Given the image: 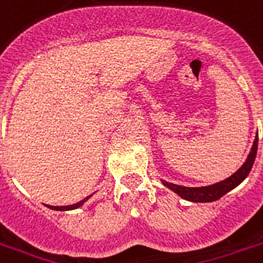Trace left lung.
Returning a JSON list of instances; mask_svg holds the SVG:
<instances>
[{
	"label": "left lung",
	"mask_w": 263,
	"mask_h": 263,
	"mask_svg": "<svg viewBox=\"0 0 263 263\" xmlns=\"http://www.w3.org/2000/svg\"><path fill=\"white\" fill-rule=\"evenodd\" d=\"M256 150H258V134H256V138L254 140L251 152L248 154L247 160L244 161L243 165L238 168L233 175H230L225 180H220V182L214 183V185L201 186V187H186V186L175 185V183H171V182H167V180H161V182H163L164 186H167L168 189L175 192L178 196L185 198L187 201H193V203H211V201L219 200L222 196H225L228 192L233 190L236 186L240 185L247 178L250 171H251L252 165H254V161H255Z\"/></svg>",
	"instance_id": "left-lung-1"
}]
</instances>
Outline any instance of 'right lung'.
<instances>
[{
    "label": "right lung",
    "instance_id": "1",
    "mask_svg": "<svg viewBox=\"0 0 263 263\" xmlns=\"http://www.w3.org/2000/svg\"><path fill=\"white\" fill-rule=\"evenodd\" d=\"M91 197V196H88V197H85L84 200H81V201H78V203L76 204H71V205H63V207H55V205H47L48 208H51V210H56V211H70V210H76V208L81 207L85 201H87L88 198Z\"/></svg>",
    "mask_w": 263,
    "mask_h": 263
}]
</instances>
